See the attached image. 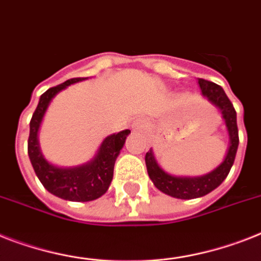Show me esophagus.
I'll use <instances>...</instances> for the list:
<instances>
[{"label": "esophagus", "instance_id": "esophagus-1", "mask_svg": "<svg viewBox=\"0 0 261 261\" xmlns=\"http://www.w3.org/2000/svg\"><path fill=\"white\" fill-rule=\"evenodd\" d=\"M146 120L142 119V118H138V119L134 120V127L137 130H145L146 128Z\"/></svg>", "mask_w": 261, "mask_h": 261}]
</instances>
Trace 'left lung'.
Segmentation results:
<instances>
[{
  "mask_svg": "<svg viewBox=\"0 0 261 261\" xmlns=\"http://www.w3.org/2000/svg\"><path fill=\"white\" fill-rule=\"evenodd\" d=\"M198 84L201 87L202 95L206 96L213 105H216L221 110L228 131H229L230 145L224 162L219 167H216L215 170L211 171L209 174L188 178V177H173V175L165 173L156 165L151 150L146 152L145 155L147 173H149L151 181L154 182V185L156 186V189H160L165 194H169V196L175 197V198H181V200L198 198V197L205 196L207 193H211L212 190H215L217 186L221 185L222 181L226 178V175L229 174L230 167L234 162L237 147H239L236 110H234L232 101L229 100V97L226 96L224 90L216 83L205 79H198Z\"/></svg>",
  "mask_w": 261,
  "mask_h": 261,
  "instance_id": "left-lung-1",
  "label": "left lung"
}]
</instances>
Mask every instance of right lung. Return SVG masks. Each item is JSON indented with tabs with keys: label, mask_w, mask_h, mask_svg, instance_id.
<instances>
[{
	"label": "right lung",
	"mask_w": 261,
	"mask_h": 261,
	"mask_svg": "<svg viewBox=\"0 0 261 261\" xmlns=\"http://www.w3.org/2000/svg\"><path fill=\"white\" fill-rule=\"evenodd\" d=\"M83 77H73L59 86L46 90L40 97V101L36 107L31 119V130L28 138V154L31 158L32 166L35 169L36 175L39 177L44 188L55 196L68 201H92L103 196L114 174V165L116 156L119 155L120 149L123 147L126 137L130 134V130H123L118 134L107 137L101 143L96 156L88 164L72 169H61L48 164L42 158L37 142V131L45 110L52 100V97L64 90L69 84L82 82Z\"/></svg>",
	"instance_id": "obj_1"
}]
</instances>
